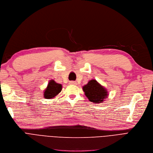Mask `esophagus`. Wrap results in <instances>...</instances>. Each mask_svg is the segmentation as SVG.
<instances>
[{"label":"esophagus","instance_id":"1","mask_svg":"<svg viewBox=\"0 0 153 153\" xmlns=\"http://www.w3.org/2000/svg\"><path fill=\"white\" fill-rule=\"evenodd\" d=\"M69 83H70V84H76V82H74V81H70Z\"/></svg>","mask_w":153,"mask_h":153}]
</instances>
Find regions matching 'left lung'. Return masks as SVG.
<instances>
[{"instance_id": "1", "label": "left lung", "mask_w": 153, "mask_h": 153, "mask_svg": "<svg viewBox=\"0 0 153 153\" xmlns=\"http://www.w3.org/2000/svg\"><path fill=\"white\" fill-rule=\"evenodd\" d=\"M85 95L91 102L94 103H101L105 98L108 97L107 90L96 80H91L83 87Z\"/></svg>"}]
</instances>
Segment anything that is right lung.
Wrapping results in <instances>:
<instances>
[{
  "label": "right lung",
  "instance_id": "add662e5",
  "mask_svg": "<svg viewBox=\"0 0 153 153\" xmlns=\"http://www.w3.org/2000/svg\"><path fill=\"white\" fill-rule=\"evenodd\" d=\"M62 90V85L56 83L54 80L49 81L47 88L44 92V97L45 99H50L54 98Z\"/></svg>",
  "mask_w": 153,
  "mask_h": 153
}]
</instances>
